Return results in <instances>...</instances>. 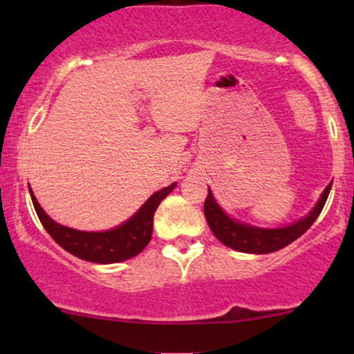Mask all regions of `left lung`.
Wrapping results in <instances>:
<instances>
[{"instance_id":"1","label":"left lung","mask_w":354,"mask_h":354,"mask_svg":"<svg viewBox=\"0 0 354 354\" xmlns=\"http://www.w3.org/2000/svg\"><path fill=\"white\" fill-rule=\"evenodd\" d=\"M331 185L333 181L324 188L315 208L306 216L291 223V225L283 226V228H258V226L248 225V223H241L228 216L214 200L209 188L205 201V216L214 236L231 250L251 254L273 253V251L281 250V248L293 243L303 233H306L308 228L319 216L321 209L328 200V194H330Z\"/></svg>"}]
</instances>
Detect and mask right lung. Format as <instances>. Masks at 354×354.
Masks as SVG:
<instances>
[{
    "label": "right lung",
    "mask_w": 354,
    "mask_h": 354,
    "mask_svg": "<svg viewBox=\"0 0 354 354\" xmlns=\"http://www.w3.org/2000/svg\"><path fill=\"white\" fill-rule=\"evenodd\" d=\"M174 188H176V183H171L166 188L153 193L145 205L131 218L126 219L123 225L106 231H80L59 225L44 213L31 188L30 194L44 230L63 250L84 261L111 265V263L126 261L145 250L153 234L154 211Z\"/></svg>",
    "instance_id": "right-lung-1"
}]
</instances>
